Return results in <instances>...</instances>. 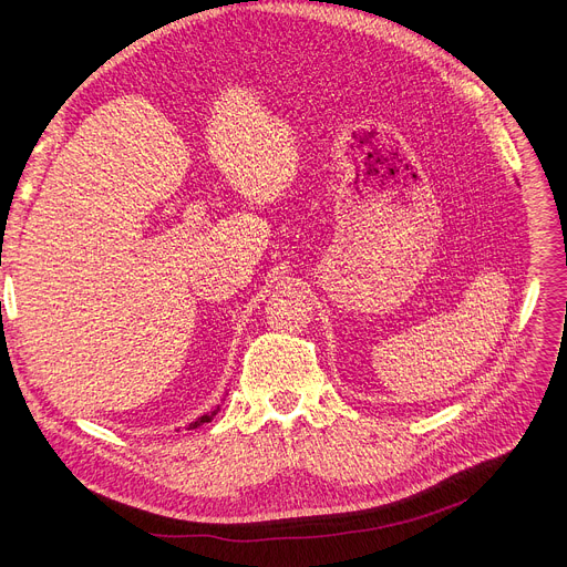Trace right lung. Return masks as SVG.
<instances>
[{
  "label": "right lung",
  "mask_w": 567,
  "mask_h": 567,
  "mask_svg": "<svg viewBox=\"0 0 567 567\" xmlns=\"http://www.w3.org/2000/svg\"><path fill=\"white\" fill-rule=\"evenodd\" d=\"M218 409H220V406H216L214 411H208V413L199 415V419H197L195 423H190V425H188V430H195V427H199V425H204V423H212V421H214V415L218 413Z\"/></svg>",
  "instance_id": "obj_1"
}]
</instances>
